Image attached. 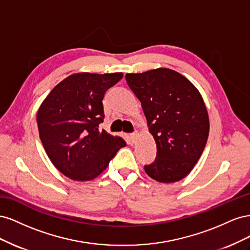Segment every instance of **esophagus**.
I'll return each mask as SVG.
<instances>
[{
  "label": "esophagus",
  "mask_w": 250,
  "mask_h": 250,
  "mask_svg": "<svg viewBox=\"0 0 250 250\" xmlns=\"http://www.w3.org/2000/svg\"><path fill=\"white\" fill-rule=\"evenodd\" d=\"M130 140L132 141V142H134L135 140H137V137H138V133L137 132H133V133H130Z\"/></svg>",
  "instance_id": "obj_1"
}]
</instances>
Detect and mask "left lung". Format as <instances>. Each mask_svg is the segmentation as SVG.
I'll list each match as a JSON object with an SVG mask.
<instances>
[{
	"instance_id": "1",
	"label": "left lung",
	"mask_w": 250,
	"mask_h": 250,
	"mask_svg": "<svg viewBox=\"0 0 250 250\" xmlns=\"http://www.w3.org/2000/svg\"><path fill=\"white\" fill-rule=\"evenodd\" d=\"M125 78L142 103L156 143V157L144 166L145 172L164 184L183 179L200 158L208 138V115L201 95L170 69L126 74Z\"/></svg>"
}]
</instances>
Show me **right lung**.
I'll return each instance as SVG.
<instances>
[{"mask_svg": "<svg viewBox=\"0 0 250 250\" xmlns=\"http://www.w3.org/2000/svg\"><path fill=\"white\" fill-rule=\"evenodd\" d=\"M122 78V73L74 74L42 103L37 112L41 141L53 165L69 178L94 179L126 146L122 138L99 129L104 95Z\"/></svg>", "mask_w": 250, "mask_h": 250, "instance_id": "1", "label": "right lung"}]
</instances>
